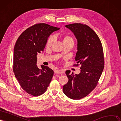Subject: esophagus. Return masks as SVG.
Returning a JSON list of instances; mask_svg holds the SVG:
<instances>
[{"instance_id":"1","label":"esophagus","mask_w":121,"mask_h":121,"mask_svg":"<svg viewBox=\"0 0 121 121\" xmlns=\"http://www.w3.org/2000/svg\"><path fill=\"white\" fill-rule=\"evenodd\" d=\"M54 72H55L56 74H62V73H63V72L62 71V70H59V69L55 70L54 71Z\"/></svg>"}]
</instances>
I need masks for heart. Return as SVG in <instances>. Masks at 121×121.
<instances>
[{"label": "heart", "mask_w": 121, "mask_h": 121, "mask_svg": "<svg viewBox=\"0 0 121 121\" xmlns=\"http://www.w3.org/2000/svg\"><path fill=\"white\" fill-rule=\"evenodd\" d=\"M54 40H55V37L54 36H50L49 39L47 40V46L50 47L53 44V43L54 42ZM63 42H66V41H71L73 42V40L72 37L69 36H65L63 39Z\"/></svg>", "instance_id": "b5f03b06"}]
</instances>
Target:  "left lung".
I'll return each instance as SVG.
<instances>
[{
	"instance_id": "8db88e82",
	"label": "left lung",
	"mask_w": 121,
	"mask_h": 121,
	"mask_svg": "<svg viewBox=\"0 0 121 121\" xmlns=\"http://www.w3.org/2000/svg\"><path fill=\"white\" fill-rule=\"evenodd\" d=\"M77 40L75 60L81 65L79 74L65 73L69 79L63 87L64 94L72 99H80L88 95L95 88L104 68V55L102 43L90 27L81 24L66 25Z\"/></svg>"
}]
</instances>
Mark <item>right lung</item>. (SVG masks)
I'll return each mask as SVG.
<instances>
[{
	"label": "right lung",
	"mask_w": 121,
	"mask_h": 121,
	"mask_svg": "<svg viewBox=\"0 0 121 121\" xmlns=\"http://www.w3.org/2000/svg\"><path fill=\"white\" fill-rule=\"evenodd\" d=\"M60 29L44 23L26 29L15 43L13 52V71L21 87L34 96L46 91L54 74L52 69L37 64L38 53L43 51L50 35Z\"/></svg>",
	"instance_id": "right-lung-1"
}]
</instances>
